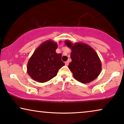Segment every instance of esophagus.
Segmentation results:
<instances>
[{
    "instance_id": "1",
    "label": "esophagus",
    "mask_w": 124,
    "mask_h": 124,
    "mask_svg": "<svg viewBox=\"0 0 124 124\" xmlns=\"http://www.w3.org/2000/svg\"><path fill=\"white\" fill-rule=\"evenodd\" d=\"M65 65L66 66H68V65H69V61H66V62H65Z\"/></svg>"
}]
</instances>
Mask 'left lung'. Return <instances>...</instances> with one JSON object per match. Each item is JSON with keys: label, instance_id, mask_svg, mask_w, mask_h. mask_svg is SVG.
Listing matches in <instances>:
<instances>
[{"label": "left lung", "instance_id": "8db88e82", "mask_svg": "<svg viewBox=\"0 0 124 124\" xmlns=\"http://www.w3.org/2000/svg\"><path fill=\"white\" fill-rule=\"evenodd\" d=\"M65 43L71 50V62L68 67L74 78L82 84H87L98 77L102 69L101 62L94 50L82 42L73 43L67 40Z\"/></svg>", "mask_w": 124, "mask_h": 124}]
</instances>
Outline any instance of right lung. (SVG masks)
<instances>
[{
	"instance_id": "1",
	"label": "right lung",
	"mask_w": 124,
	"mask_h": 124,
	"mask_svg": "<svg viewBox=\"0 0 124 124\" xmlns=\"http://www.w3.org/2000/svg\"><path fill=\"white\" fill-rule=\"evenodd\" d=\"M57 43L52 40L42 43L28 61L27 73L34 81L43 83L57 76L59 69L65 65L62 54H57Z\"/></svg>"
}]
</instances>
